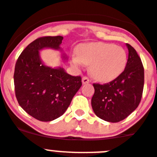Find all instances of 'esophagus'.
I'll use <instances>...</instances> for the list:
<instances>
[{"label":"esophagus","instance_id":"esophagus-1","mask_svg":"<svg viewBox=\"0 0 157 157\" xmlns=\"http://www.w3.org/2000/svg\"><path fill=\"white\" fill-rule=\"evenodd\" d=\"M89 82H90V80H89L88 77H83V78H82V83H83V84H88Z\"/></svg>","mask_w":157,"mask_h":157}]
</instances>
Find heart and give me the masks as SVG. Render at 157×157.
<instances>
[{"label": "heart", "mask_w": 157, "mask_h": 157, "mask_svg": "<svg viewBox=\"0 0 157 157\" xmlns=\"http://www.w3.org/2000/svg\"><path fill=\"white\" fill-rule=\"evenodd\" d=\"M77 54L72 56L71 63L75 66H90V73L96 80L109 82L124 71L128 63L125 49L114 44L92 42L80 44Z\"/></svg>", "instance_id": "obj_1"}]
</instances>
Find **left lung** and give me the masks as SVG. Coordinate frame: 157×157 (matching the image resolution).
I'll list each match as a JSON object with an SVG mask.
<instances>
[{
    "mask_svg": "<svg viewBox=\"0 0 157 157\" xmlns=\"http://www.w3.org/2000/svg\"><path fill=\"white\" fill-rule=\"evenodd\" d=\"M126 45L128 59L124 71L109 83L93 84L94 94L91 106L97 117L108 122H120L127 118L142 99L143 65L135 49L129 44Z\"/></svg>",
    "mask_w": 157,
    "mask_h": 157,
    "instance_id": "8db88e82",
    "label": "left lung"
}]
</instances>
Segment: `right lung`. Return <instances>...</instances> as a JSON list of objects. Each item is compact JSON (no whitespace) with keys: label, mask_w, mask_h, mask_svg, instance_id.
Instances as JSON below:
<instances>
[{"label":"right lung","mask_w":157,"mask_h":157,"mask_svg":"<svg viewBox=\"0 0 157 157\" xmlns=\"http://www.w3.org/2000/svg\"><path fill=\"white\" fill-rule=\"evenodd\" d=\"M62 36H42L29 44L17 59L14 84L19 105L31 117L52 121L61 117L82 85L81 77L70 75L62 67L42 63L39 51L59 50Z\"/></svg>","instance_id":"1"}]
</instances>
